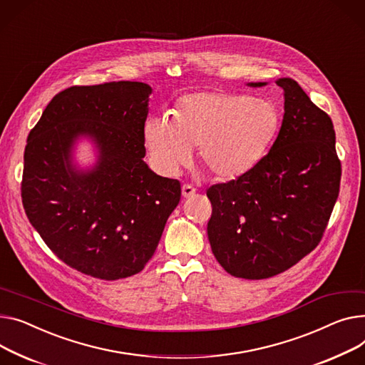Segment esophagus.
I'll return each instance as SVG.
<instances>
[{"mask_svg": "<svg viewBox=\"0 0 365 365\" xmlns=\"http://www.w3.org/2000/svg\"><path fill=\"white\" fill-rule=\"evenodd\" d=\"M195 192H197V189L195 187H193L192 185H183L182 186V195L185 197V198H190V197H193V195H195Z\"/></svg>", "mask_w": 365, "mask_h": 365, "instance_id": "esophagus-1", "label": "esophagus"}]
</instances>
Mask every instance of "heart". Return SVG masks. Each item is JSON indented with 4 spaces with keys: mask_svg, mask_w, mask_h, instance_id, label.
Wrapping results in <instances>:
<instances>
[{
    "mask_svg": "<svg viewBox=\"0 0 365 365\" xmlns=\"http://www.w3.org/2000/svg\"><path fill=\"white\" fill-rule=\"evenodd\" d=\"M282 123L279 107L269 98L227 91L182 96L173 118L153 115L143 126V142L154 167L175 176L200 148L207 172L220 179L247 173L270 148Z\"/></svg>",
    "mask_w": 365,
    "mask_h": 365,
    "instance_id": "obj_1",
    "label": "heart"
}]
</instances>
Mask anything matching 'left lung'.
<instances>
[{"mask_svg":"<svg viewBox=\"0 0 365 365\" xmlns=\"http://www.w3.org/2000/svg\"><path fill=\"white\" fill-rule=\"evenodd\" d=\"M277 85L284 114L269 154L207 189L212 254L229 274L250 280L280 274L317 248L341 187L331 118L294 79Z\"/></svg>","mask_w":365,"mask_h":365,"instance_id":"left-lung-1","label":"left lung"}]
</instances>
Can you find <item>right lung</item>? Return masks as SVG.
<instances>
[{
    "mask_svg": "<svg viewBox=\"0 0 365 365\" xmlns=\"http://www.w3.org/2000/svg\"><path fill=\"white\" fill-rule=\"evenodd\" d=\"M151 91L129 81L70 86L50 101L28 136L24 212L64 264L95 279L142 272L180 201V182L155 175L143 161ZM81 134L91 135L102 154L88 174L69 164Z\"/></svg>",
    "mask_w": 365,
    "mask_h": 365,
    "instance_id": "1",
    "label": "right lung"
}]
</instances>
